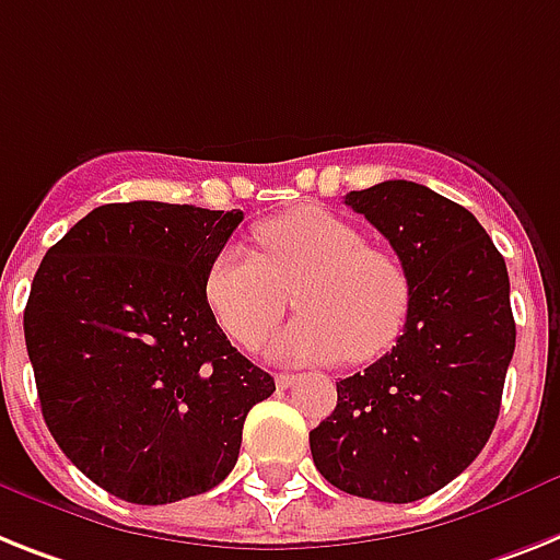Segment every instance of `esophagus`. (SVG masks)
<instances>
[{"label":"esophagus","instance_id":"34e87169","mask_svg":"<svg viewBox=\"0 0 560 560\" xmlns=\"http://www.w3.org/2000/svg\"><path fill=\"white\" fill-rule=\"evenodd\" d=\"M300 377L298 374H289V372H280L275 377V383H277V389H289V386H294V383H298Z\"/></svg>","mask_w":560,"mask_h":560}]
</instances>
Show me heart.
I'll use <instances>...</instances> for the list:
<instances>
[{"mask_svg": "<svg viewBox=\"0 0 560 560\" xmlns=\"http://www.w3.org/2000/svg\"><path fill=\"white\" fill-rule=\"evenodd\" d=\"M260 254L223 246L206 271V300L225 335L257 346L289 312L303 317L277 337L285 360L372 363L400 340L412 285L400 262L366 246L363 231L326 208L300 206L257 225Z\"/></svg>", "mask_w": 560, "mask_h": 560, "instance_id": "1", "label": "heart"}]
</instances>
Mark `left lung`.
Returning a JSON list of instances; mask_svg holds the SVG:
<instances>
[{
	"mask_svg": "<svg viewBox=\"0 0 560 560\" xmlns=\"http://www.w3.org/2000/svg\"><path fill=\"white\" fill-rule=\"evenodd\" d=\"M395 248L412 306L392 352L337 383V406L308 432L331 487L386 503L443 489L487 446L515 352L510 275L464 206L409 179L346 194Z\"/></svg>",
	"mask_w": 560,
	"mask_h": 560,
	"instance_id": "8db88e82",
	"label": "left lung"
}]
</instances>
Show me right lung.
<instances>
[{
    "mask_svg": "<svg viewBox=\"0 0 560 560\" xmlns=\"http://www.w3.org/2000/svg\"><path fill=\"white\" fill-rule=\"evenodd\" d=\"M243 211L108 202L50 246L25 306L42 418L82 475L156 506L214 489L275 377L229 343L206 271Z\"/></svg>",
    "mask_w": 560,
    "mask_h": 560,
    "instance_id": "1",
    "label": "right lung"
}]
</instances>
